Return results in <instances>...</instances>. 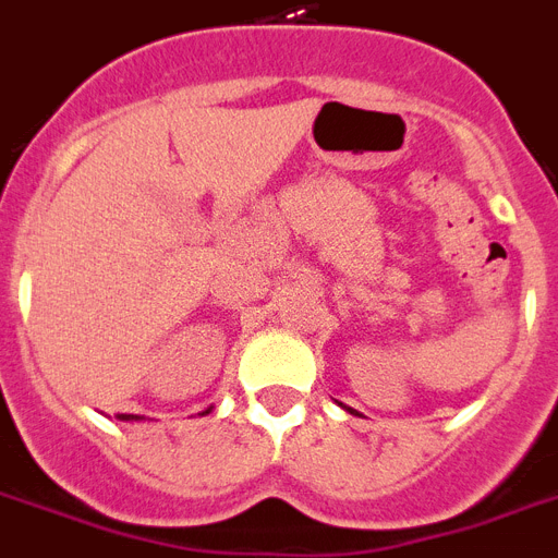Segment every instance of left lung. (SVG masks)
<instances>
[{"label":"left lung","mask_w":558,"mask_h":558,"mask_svg":"<svg viewBox=\"0 0 558 558\" xmlns=\"http://www.w3.org/2000/svg\"><path fill=\"white\" fill-rule=\"evenodd\" d=\"M342 410H348V413H353V415H360L356 410H351V407H345V404H342Z\"/></svg>","instance_id":"1"}]
</instances>
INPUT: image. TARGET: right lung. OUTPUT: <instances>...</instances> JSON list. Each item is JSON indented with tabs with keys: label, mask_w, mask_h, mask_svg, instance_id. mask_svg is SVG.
<instances>
[{
	"label": "right lung",
	"mask_w": 558,
	"mask_h": 558,
	"mask_svg": "<svg viewBox=\"0 0 558 558\" xmlns=\"http://www.w3.org/2000/svg\"><path fill=\"white\" fill-rule=\"evenodd\" d=\"M207 413H213V404H210V407H207V410H202V413H198V415H207ZM114 418H118V421H145V415H132V413H118V415H114Z\"/></svg>",
	"instance_id": "right-lung-1"
}]
</instances>
